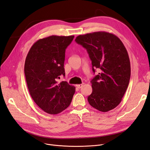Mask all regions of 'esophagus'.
<instances>
[{"instance_id": "esophagus-1", "label": "esophagus", "mask_w": 150, "mask_h": 150, "mask_svg": "<svg viewBox=\"0 0 150 150\" xmlns=\"http://www.w3.org/2000/svg\"><path fill=\"white\" fill-rule=\"evenodd\" d=\"M83 83H82V84H79V85H76V86L78 88H81L82 86H83Z\"/></svg>"}]
</instances>
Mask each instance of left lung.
I'll use <instances>...</instances> for the list:
<instances>
[{"instance_id":"left-lung-1","label":"left lung","mask_w":150,"mask_h":150,"mask_svg":"<svg viewBox=\"0 0 150 150\" xmlns=\"http://www.w3.org/2000/svg\"><path fill=\"white\" fill-rule=\"evenodd\" d=\"M75 41L86 49L94 73L96 69L99 71L91 81L93 91L88 103L101 112L114 109L121 102L130 78V59L124 44L105 31L79 35Z\"/></svg>"}]
</instances>
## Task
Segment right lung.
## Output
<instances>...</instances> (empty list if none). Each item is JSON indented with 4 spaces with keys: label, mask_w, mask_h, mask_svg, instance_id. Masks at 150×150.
<instances>
[{
    "label": "right lung",
    "mask_w": 150,
    "mask_h": 150,
    "mask_svg": "<svg viewBox=\"0 0 150 150\" xmlns=\"http://www.w3.org/2000/svg\"><path fill=\"white\" fill-rule=\"evenodd\" d=\"M74 36H51L38 40L31 46L25 63L27 86L33 101L44 112L57 114L69 106L75 87L67 81L58 83L65 76V52Z\"/></svg>",
    "instance_id": "obj_1"
}]
</instances>
